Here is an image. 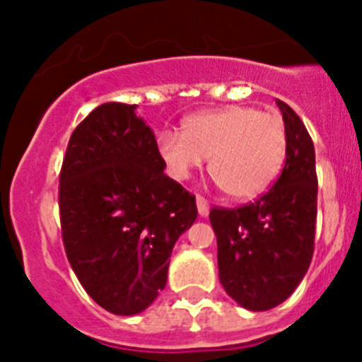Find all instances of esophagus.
Returning <instances> with one entry per match:
<instances>
[{
    "instance_id": "obj_1",
    "label": "esophagus",
    "mask_w": 362,
    "mask_h": 362,
    "mask_svg": "<svg viewBox=\"0 0 362 362\" xmlns=\"http://www.w3.org/2000/svg\"><path fill=\"white\" fill-rule=\"evenodd\" d=\"M196 204H197V212H199L201 217H206L210 214V206H209V201L204 199V197L197 196L196 197Z\"/></svg>"
}]
</instances>
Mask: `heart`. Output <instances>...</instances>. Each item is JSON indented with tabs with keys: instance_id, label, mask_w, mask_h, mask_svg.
Returning a JSON list of instances; mask_svg holds the SVG:
<instances>
[{
	"instance_id": "heart-1",
	"label": "heart",
	"mask_w": 362,
	"mask_h": 362,
	"mask_svg": "<svg viewBox=\"0 0 362 362\" xmlns=\"http://www.w3.org/2000/svg\"><path fill=\"white\" fill-rule=\"evenodd\" d=\"M158 150L175 179H187L209 158V172L221 190L246 201L277 181L288 153V134L279 114L232 105L187 117L183 134L163 130Z\"/></svg>"
}]
</instances>
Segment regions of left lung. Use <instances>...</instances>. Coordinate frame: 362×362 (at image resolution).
I'll list each match as a JSON object with an SVG mask.
<instances>
[{
    "label": "left lung",
    "instance_id": "1",
    "mask_svg": "<svg viewBox=\"0 0 362 362\" xmlns=\"http://www.w3.org/2000/svg\"><path fill=\"white\" fill-rule=\"evenodd\" d=\"M288 134L286 163L276 185L241 209H214L219 281L238 305L267 312L288 299L308 272L317 217L315 150L288 105L276 99Z\"/></svg>",
    "mask_w": 362,
    "mask_h": 362
}]
</instances>
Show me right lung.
Here are the masks:
<instances>
[{"label": "right lung", "mask_w": 362, "mask_h": 362, "mask_svg": "<svg viewBox=\"0 0 362 362\" xmlns=\"http://www.w3.org/2000/svg\"><path fill=\"white\" fill-rule=\"evenodd\" d=\"M137 105L103 103L70 136L59 175L63 245L86 293L136 315L166 286L172 248L197 217Z\"/></svg>", "instance_id": "1"}]
</instances>
